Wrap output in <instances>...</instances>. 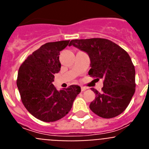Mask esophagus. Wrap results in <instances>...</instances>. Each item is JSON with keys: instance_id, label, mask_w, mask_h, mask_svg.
<instances>
[{"instance_id": "34e87169", "label": "esophagus", "mask_w": 149, "mask_h": 149, "mask_svg": "<svg viewBox=\"0 0 149 149\" xmlns=\"http://www.w3.org/2000/svg\"><path fill=\"white\" fill-rule=\"evenodd\" d=\"M86 89H87V88L85 87V86H81V91H82V92L86 90Z\"/></svg>"}]
</instances>
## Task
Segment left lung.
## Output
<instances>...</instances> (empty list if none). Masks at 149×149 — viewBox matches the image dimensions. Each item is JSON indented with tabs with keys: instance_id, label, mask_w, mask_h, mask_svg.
I'll list each match as a JSON object with an SVG mask.
<instances>
[{
	"instance_id": "obj_1",
	"label": "left lung",
	"mask_w": 149,
	"mask_h": 149,
	"mask_svg": "<svg viewBox=\"0 0 149 149\" xmlns=\"http://www.w3.org/2000/svg\"><path fill=\"white\" fill-rule=\"evenodd\" d=\"M73 45L88 54L91 68L89 75L103 79L99 93L94 88L95 98L89 108L98 116L110 119L127 108L135 93V68L128 54L112 41L101 38L73 39Z\"/></svg>"
}]
</instances>
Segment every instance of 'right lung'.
Listing matches in <instances>:
<instances>
[{"mask_svg":"<svg viewBox=\"0 0 149 149\" xmlns=\"http://www.w3.org/2000/svg\"><path fill=\"white\" fill-rule=\"evenodd\" d=\"M69 40L48 42L27 56L18 69L17 86L27 111L36 119L55 122L65 116L81 93V87L72 85L57 90L53 85L54 74L60 71V51Z\"/></svg>","mask_w":149,"mask_h":149,"instance_id":"add662e5","label":"right lung"}]
</instances>
